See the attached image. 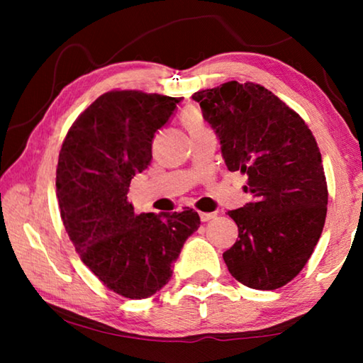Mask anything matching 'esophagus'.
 <instances>
[{"instance_id":"esophagus-1","label":"esophagus","mask_w":363,"mask_h":363,"mask_svg":"<svg viewBox=\"0 0 363 363\" xmlns=\"http://www.w3.org/2000/svg\"><path fill=\"white\" fill-rule=\"evenodd\" d=\"M216 218V213H200V219L203 220V223H206V220H211Z\"/></svg>"}]
</instances>
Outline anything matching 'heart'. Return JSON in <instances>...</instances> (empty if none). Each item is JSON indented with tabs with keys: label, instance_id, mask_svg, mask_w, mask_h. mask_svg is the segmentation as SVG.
Wrapping results in <instances>:
<instances>
[{
	"label": "heart",
	"instance_id": "b5f03b06",
	"mask_svg": "<svg viewBox=\"0 0 363 363\" xmlns=\"http://www.w3.org/2000/svg\"><path fill=\"white\" fill-rule=\"evenodd\" d=\"M181 120H182V125L187 128V131L190 134H194L196 131H201V130H205V128H206L203 116H201L199 110H195V108L186 110V112L182 113Z\"/></svg>",
	"mask_w": 363,
	"mask_h": 363
}]
</instances>
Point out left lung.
Wrapping results in <instances>:
<instances>
[{"label": "left lung", "mask_w": 363, "mask_h": 363, "mask_svg": "<svg viewBox=\"0 0 363 363\" xmlns=\"http://www.w3.org/2000/svg\"><path fill=\"white\" fill-rule=\"evenodd\" d=\"M229 171L248 176L253 200L227 214L238 240L223 255L232 277L255 290H277L303 270L322 235L328 190L322 155L304 120L255 83L199 91Z\"/></svg>", "instance_id": "left-lung-1"}]
</instances>
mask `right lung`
<instances>
[{
	"label": "right lung",
	"instance_id": "1",
	"mask_svg": "<svg viewBox=\"0 0 363 363\" xmlns=\"http://www.w3.org/2000/svg\"><path fill=\"white\" fill-rule=\"evenodd\" d=\"M182 97L110 91L91 104L67 133L59 153L60 218L82 261L121 296L144 299L173 275L199 213H134L131 179L149 167L155 133Z\"/></svg>",
	"mask_w": 363,
	"mask_h": 363
}]
</instances>
